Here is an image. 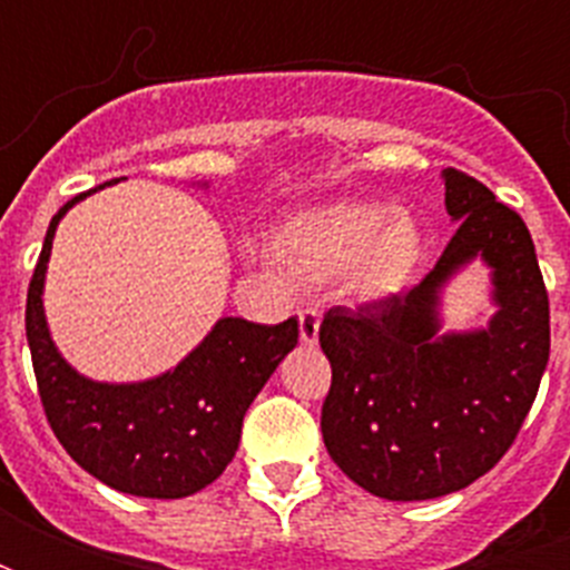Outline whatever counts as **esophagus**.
I'll return each instance as SVG.
<instances>
[{
  "label": "esophagus",
  "instance_id": "obj_1",
  "mask_svg": "<svg viewBox=\"0 0 570 570\" xmlns=\"http://www.w3.org/2000/svg\"><path fill=\"white\" fill-rule=\"evenodd\" d=\"M298 334H302L304 346H316V343H320V313L316 311L298 313Z\"/></svg>",
  "mask_w": 570,
  "mask_h": 570
}]
</instances>
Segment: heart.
<instances>
[{"label":"heart","mask_w":570,"mask_h":570,"mask_svg":"<svg viewBox=\"0 0 570 570\" xmlns=\"http://www.w3.org/2000/svg\"><path fill=\"white\" fill-rule=\"evenodd\" d=\"M277 263L302 284L337 289L355 304L399 295L423 263V227L379 200H328L295 209L275 230Z\"/></svg>","instance_id":"b5f03b06"}]
</instances>
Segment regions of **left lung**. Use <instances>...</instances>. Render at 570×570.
<instances>
[{"mask_svg": "<svg viewBox=\"0 0 570 570\" xmlns=\"http://www.w3.org/2000/svg\"><path fill=\"white\" fill-rule=\"evenodd\" d=\"M459 230L411 293L331 307L322 441L355 485L384 500H434L485 476L530 414L550 357V304L535 245L514 209L443 168ZM473 258L492 268L485 330L443 332L442 286Z\"/></svg>", "mask_w": 570, "mask_h": 570, "instance_id": "obj_1", "label": "left lung"}]
</instances>
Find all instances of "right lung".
Here are the masks:
<instances>
[{"label":"right lung","mask_w":570,"mask_h":570,"mask_svg":"<svg viewBox=\"0 0 570 570\" xmlns=\"http://www.w3.org/2000/svg\"><path fill=\"white\" fill-rule=\"evenodd\" d=\"M97 189L67 200L49 222L26 298V340L38 393L67 455L115 491L180 500L222 476L239 450L242 420L277 364L298 343V320L257 325L222 316L180 364L145 381H94L58 352L43 284L58 222ZM206 186V183H204Z\"/></svg>","instance_id":"add662e5"}]
</instances>
